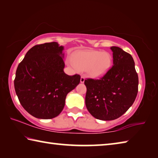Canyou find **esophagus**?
I'll list each match as a JSON object with an SVG mask.
<instances>
[{"label": "esophagus", "instance_id": "34e87169", "mask_svg": "<svg viewBox=\"0 0 158 158\" xmlns=\"http://www.w3.org/2000/svg\"><path fill=\"white\" fill-rule=\"evenodd\" d=\"M84 81H85V77L82 75L81 77V79H80V81H81V83H84Z\"/></svg>", "mask_w": 158, "mask_h": 158}]
</instances>
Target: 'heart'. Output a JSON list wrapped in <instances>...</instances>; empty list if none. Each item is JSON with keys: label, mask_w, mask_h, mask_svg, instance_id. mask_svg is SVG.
<instances>
[{"label": "heart", "mask_w": 158, "mask_h": 158, "mask_svg": "<svg viewBox=\"0 0 158 158\" xmlns=\"http://www.w3.org/2000/svg\"><path fill=\"white\" fill-rule=\"evenodd\" d=\"M72 62L79 70L87 71L92 77H99L106 73L110 68L111 57L106 52L82 51L73 56Z\"/></svg>", "instance_id": "1"}]
</instances>
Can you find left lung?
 <instances>
[{"label":"left lung","mask_w":158,"mask_h":158,"mask_svg":"<svg viewBox=\"0 0 158 158\" xmlns=\"http://www.w3.org/2000/svg\"><path fill=\"white\" fill-rule=\"evenodd\" d=\"M113 66L99 79H86L85 106L93 117L102 121L115 120L124 114L135 102L139 79L130 53L111 47Z\"/></svg>","instance_id":"8db88e82"}]
</instances>
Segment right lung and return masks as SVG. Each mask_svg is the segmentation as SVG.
<instances>
[{"label": "right lung", "mask_w": 158, "mask_h": 158, "mask_svg": "<svg viewBox=\"0 0 158 158\" xmlns=\"http://www.w3.org/2000/svg\"><path fill=\"white\" fill-rule=\"evenodd\" d=\"M63 47L57 42L37 44L19 64L14 81L21 106L42 119L56 117L65 106L67 94L79 84L81 76L64 73Z\"/></svg>", "instance_id": "right-lung-1"}]
</instances>
